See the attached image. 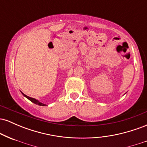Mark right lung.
<instances>
[{
    "label": "right lung",
    "mask_w": 147,
    "mask_h": 147,
    "mask_svg": "<svg viewBox=\"0 0 147 147\" xmlns=\"http://www.w3.org/2000/svg\"><path fill=\"white\" fill-rule=\"evenodd\" d=\"M21 93L23 94V96H25V97H26V98H28V99H29V100L31 101L32 102L34 103V104H37V105H39V106H45V104H43V103H41V102H40L39 101H38V100H37V99H34V98H32V97H28V96H27L26 95H25V94H24V93H23V92H21Z\"/></svg>",
    "instance_id": "add662e5"
}]
</instances>
